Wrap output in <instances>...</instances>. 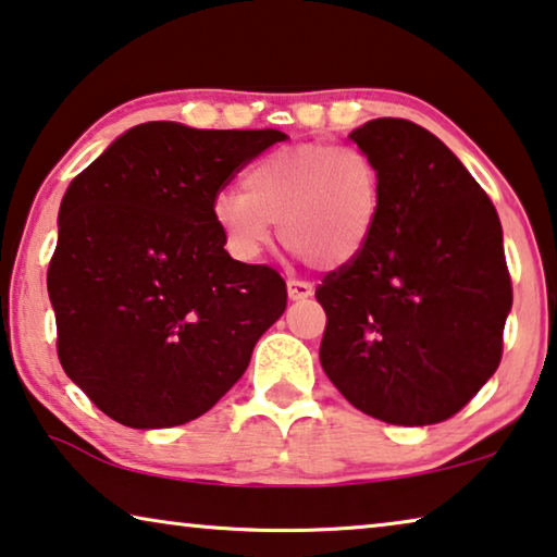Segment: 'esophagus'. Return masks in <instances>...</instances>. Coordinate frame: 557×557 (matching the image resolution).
<instances>
[{"label": "esophagus", "instance_id": "obj_1", "mask_svg": "<svg viewBox=\"0 0 557 557\" xmlns=\"http://www.w3.org/2000/svg\"><path fill=\"white\" fill-rule=\"evenodd\" d=\"M314 287L310 282H302V280H287V295L289 300H307V297H312Z\"/></svg>", "mask_w": 557, "mask_h": 557}]
</instances>
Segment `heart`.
<instances>
[{
  "instance_id": "b5f03b06",
  "label": "heart",
  "mask_w": 557,
  "mask_h": 557,
  "mask_svg": "<svg viewBox=\"0 0 557 557\" xmlns=\"http://www.w3.org/2000/svg\"><path fill=\"white\" fill-rule=\"evenodd\" d=\"M383 212V170L368 149L302 143L257 160L243 193H220L212 220L227 250L252 262L280 239L312 268L350 264L375 235Z\"/></svg>"
}]
</instances>
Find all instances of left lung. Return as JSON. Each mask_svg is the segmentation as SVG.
Returning <instances> with one entry per match:
<instances>
[{
    "mask_svg": "<svg viewBox=\"0 0 557 557\" xmlns=\"http://www.w3.org/2000/svg\"><path fill=\"white\" fill-rule=\"evenodd\" d=\"M383 170L375 235L314 289L320 362L339 393L389 425L460 412L503 358L512 282L491 197L435 135L372 120L350 135Z\"/></svg>",
    "mask_w": 557,
    "mask_h": 557,
    "instance_id": "obj_1",
    "label": "left lung"
}]
</instances>
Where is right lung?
I'll return each instance as SVG.
<instances>
[{
    "mask_svg": "<svg viewBox=\"0 0 557 557\" xmlns=\"http://www.w3.org/2000/svg\"><path fill=\"white\" fill-rule=\"evenodd\" d=\"M287 135L137 124L70 182L47 270L57 355L127 428L199 418L287 307L268 264L232 260L212 220L230 180Z\"/></svg>",
    "mask_w": 557,
    "mask_h": 557,
    "instance_id": "obj_1",
    "label": "right lung"
}]
</instances>
